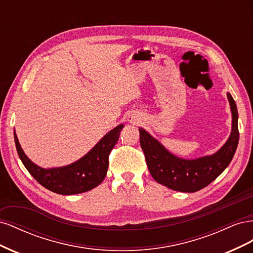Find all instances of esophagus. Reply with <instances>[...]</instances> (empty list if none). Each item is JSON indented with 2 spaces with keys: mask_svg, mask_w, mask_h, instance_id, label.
Here are the masks:
<instances>
[{
  "mask_svg": "<svg viewBox=\"0 0 253 253\" xmlns=\"http://www.w3.org/2000/svg\"><path fill=\"white\" fill-rule=\"evenodd\" d=\"M141 115L136 113V112H132V113H128L126 115V121L128 124H133V125H138L139 122H141Z\"/></svg>",
  "mask_w": 253,
  "mask_h": 253,
  "instance_id": "esophagus-1",
  "label": "esophagus"
}]
</instances>
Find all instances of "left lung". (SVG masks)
I'll use <instances>...</instances> for the list:
<instances>
[{
	"label": "left lung",
	"instance_id": "1",
	"mask_svg": "<svg viewBox=\"0 0 253 253\" xmlns=\"http://www.w3.org/2000/svg\"><path fill=\"white\" fill-rule=\"evenodd\" d=\"M227 97L232 115L231 133L223 147L214 154L194 159L178 157L144 128L139 127L140 145L148 169L158 183L179 192L193 193L208 186L224 172L234 156L240 137L236 104L230 93H227Z\"/></svg>",
	"mask_w": 253,
	"mask_h": 253
}]
</instances>
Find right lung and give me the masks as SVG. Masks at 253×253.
I'll list each match as a JSON object with an SVG mask.
<instances>
[{
  "label": "right lung",
  "mask_w": 253,
  "mask_h": 253,
  "mask_svg": "<svg viewBox=\"0 0 253 253\" xmlns=\"http://www.w3.org/2000/svg\"><path fill=\"white\" fill-rule=\"evenodd\" d=\"M124 125L105 134L85 155L71 165L57 168H41L30 160L21 148L16 131L14 142L19 157L33 177L51 192L73 195L86 192L99 186L104 179L109 168V155L119 139Z\"/></svg>",
  "instance_id": "add662e5"
}]
</instances>
